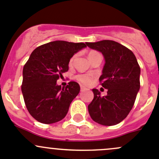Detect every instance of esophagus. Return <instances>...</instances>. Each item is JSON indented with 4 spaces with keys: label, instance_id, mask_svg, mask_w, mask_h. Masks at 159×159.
<instances>
[{
    "label": "esophagus",
    "instance_id": "1",
    "mask_svg": "<svg viewBox=\"0 0 159 159\" xmlns=\"http://www.w3.org/2000/svg\"><path fill=\"white\" fill-rule=\"evenodd\" d=\"M87 90V89H86L85 87H84V86H81V92H84V91Z\"/></svg>",
    "mask_w": 159,
    "mask_h": 159
}]
</instances>
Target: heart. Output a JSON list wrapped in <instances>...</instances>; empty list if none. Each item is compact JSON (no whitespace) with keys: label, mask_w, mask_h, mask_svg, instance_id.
Returning <instances> with one entry per match:
<instances>
[{"label":"heart","mask_w":159,"mask_h":159,"mask_svg":"<svg viewBox=\"0 0 159 159\" xmlns=\"http://www.w3.org/2000/svg\"><path fill=\"white\" fill-rule=\"evenodd\" d=\"M97 53V52L91 51L90 53H89V57L92 56V55L95 54V53ZM75 57H73L70 59V64H72V62H73ZM76 79L78 80L79 82H81V84H85V85H89V84L92 83V78L90 76V75H78L76 76Z\"/></svg>","instance_id":"heart-1"}]
</instances>
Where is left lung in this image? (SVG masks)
<instances>
[{"mask_svg": "<svg viewBox=\"0 0 159 159\" xmlns=\"http://www.w3.org/2000/svg\"><path fill=\"white\" fill-rule=\"evenodd\" d=\"M92 50L101 52L105 59L99 81L107 95L92 89L94 98L88 106L91 118L104 126L120 123L133 108L140 89L139 67L131 50L112 40L86 43Z\"/></svg>", "mask_w": 159, "mask_h": 159, "instance_id": "obj_1", "label": "left lung"}]
</instances>
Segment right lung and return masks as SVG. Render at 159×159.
<instances>
[{
  "instance_id": "1",
  "label": "right lung",
  "mask_w": 159,
  "mask_h": 159,
  "mask_svg": "<svg viewBox=\"0 0 159 159\" xmlns=\"http://www.w3.org/2000/svg\"><path fill=\"white\" fill-rule=\"evenodd\" d=\"M85 47L83 43L57 40L37 47L31 53L23 67L21 92L28 111L37 121L54 124L66 116L80 86L70 81L61 88L57 81L68 70L70 58Z\"/></svg>"
}]
</instances>
